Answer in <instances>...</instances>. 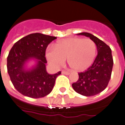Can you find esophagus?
<instances>
[{
	"instance_id": "esophagus-1",
	"label": "esophagus",
	"mask_w": 125,
	"mask_h": 125,
	"mask_svg": "<svg viewBox=\"0 0 125 125\" xmlns=\"http://www.w3.org/2000/svg\"><path fill=\"white\" fill-rule=\"evenodd\" d=\"M62 74H64V75H69L70 74V72H67V71H65V70H62Z\"/></svg>"
}]
</instances>
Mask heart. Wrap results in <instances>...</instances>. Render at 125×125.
Wrapping results in <instances>:
<instances>
[{"label":"heart","mask_w":125,"mask_h":125,"mask_svg":"<svg viewBox=\"0 0 125 125\" xmlns=\"http://www.w3.org/2000/svg\"><path fill=\"white\" fill-rule=\"evenodd\" d=\"M96 52V44L92 40L72 37L58 41L53 48L47 50L46 56L49 62L55 67L63 65L67 59L71 68L81 72L92 64Z\"/></svg>","instance_id":"1"}]
</instances>
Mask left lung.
Returning <instances> with one entry per match:
<instances>
[{"label": "left lung", "instance_id": "obj_1", "mask_svg": "<svg viewBox=\"0 0 125 125\" xmlns=\"http://www.w3.org/2000/svg\"><path fill=\"white\" fill-rule=\"evenodd\" d=\"M80 35L90 37L97 48V55L92 64L83 72L79 73L77 81L72 84L77 93L84 96H94L107 87L113 68V57L108 46L89 33H80Z\"/></svg>", "mask_w": 125, "mask_h": 125}]
</instances>
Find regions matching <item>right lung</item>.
<instances>
[{"label":"right lung","mask_w":125,"mask_h":125,"mask_svg":"<svg viewBox=\"0 0 125 125\" xmlns=\"http://www.w3.org/2000/svg\"><path fill=\"white\" fill-rule=\"evenodd\" d=\"M53 36L31 33L15 43L7 58V69L16 90L25 96L41 98L48 95L54 86L57 77L61 73L49 74L46 70V50L56 39ZM36 58L38 64L30 71H26L24 64L28 60Z\"/></svg>","instance_id":"obj_1"}]
</instances>
